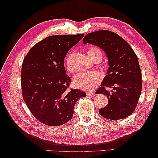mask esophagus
Listing matches in <instances>:
<instances>
[{
	"label": "esophagus",
	"mask_w": 158,
	"mask_h": 158,
	"mask_svg": "<svg viewBox=\"0 0 158 158\" xmlns=\"http://www.w3.org/2000/svg\"><path fill=\"white\" fill-rule=\"evenodd\" d=\"M86 94H87V95H93L94 94V92H91V91H88V92H86Z\"/></svg>",
	"instance_id": "1"
}]
</instances>
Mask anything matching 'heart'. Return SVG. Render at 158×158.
<instances>
[{
	"label": "heart",
	"instance_id": "1",
	"mask_svg": "<svg viewBox=\"0 0 158 158\" xmlns=\"http://www.w3.org/2000/svg\"><path fill=\"white\" fill-rule=\"evenodd\" d=\"M88 56L94 60L99 58L102 60V52L101 49L96 47L88 49ZM73 54L68 55L65 59V68L69 73H74L76 68L73 64ZM102 80V74L98 72H82L76 76L74 79V85L76 88L83 90H91L96 88Z\"/></svg>",
	"mask_w": 158,
	"mask_h": 158
}]
</instances>
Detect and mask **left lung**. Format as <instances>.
I'll use <instances>...</instances> for the list:
<instances>
[{
	"instance_id": "8db88e82",
	"label": "left lung",
	"mask_w": 158,
	"mask_h": 158,
	"mask_svg": "<svg viewBox=\"0 0 158 158\" xmlns=\"http://www.w3.org/2000/svg\"><path fill=\"white\" fill-rule=\"evenodd\" d=\"M83 42L102 48L109 59L107 75L95 92L108 98V104L99 110V114L111 120L128 117L135 110L142 91V73L135 51L123 38L109 30L88 33ZM108 87L112 90L108 91Z\"/></svg>"
}]
</instances>
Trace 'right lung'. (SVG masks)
I'll list each match as a JSON object with an SVG mask.
<instances>
[{"label":"right lung","mask_w":158,"mask_h":158,"mask_svg":"<svg viewBox=\"0 0 158 158\" xmlns=\"http://www.w3.org/2000/svg\"><path fill=\"white\" fill-rule=\"evenodd\" d=\"M84 33L49 36L33 46L23 60V99L31 114L46 125H63L73 118L76 102L86 94L70 88L64 59Z\"/></svg>","instance_id":"obj_1"}]
</instances>
